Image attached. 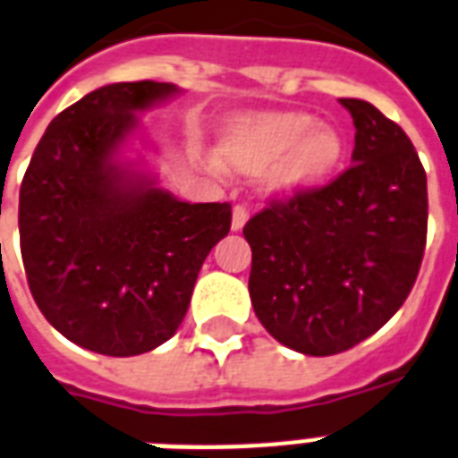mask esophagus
Listing matches in <instances>:
<instances>
[{
    "instance_id": "1",
    "label": "esophagus",
    "mask_w": 458,
    "mask_h": 458,
    "mask_svg": "<svg viewBox=\"0 0 458 458\" xmlns=\"http://www.w3.org/2000/svg\"><path fill=\"white\" fill-rule=\"evenodd\" d=\"M247 218H250V214H247V208L244 206H235L233 208V223H230V228L235 230H242L244 228V223H247Z\"/></svg>"
}]
</instances>
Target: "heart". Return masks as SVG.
<instances>
[{
	"label": "heart",
	"instance_id": "heart-1",
	"mask_svg": "<svg viewBox=\"0 0 458 458\" xmlns=\"http://www.w3.org/2000/svg\"><path fill=\"white\" fill-rule=\"evenodd\" d=\"M344 136L314 114H240L223 124L216 158L235 173H264V187L276 197H300L319 190L344 160Z\"/></svg>",
	"mask_w": 458,
	"mask_h": 458
}]
</instances>
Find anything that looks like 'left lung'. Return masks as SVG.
<instances>
[{
  "instance_id": "1",
  "label": "left lung",
  "mask_w": 458,
  "mask_h": 458,
  "mask_svg": "<svg viewBox=\"0 0 458 458\" xmlns=\"http://www.w3.org/2000/svg\"><path fill=\"white\" fill-rule=\"evenodd\" d=\"M353 165L334 182L250 218V298L293 351L336 355L392 319L413 288L428 235V177L411 139L375 105L341 98Z\"/></svg>"
}]
</instances>
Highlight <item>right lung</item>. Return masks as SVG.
<instances>
[{
  "label": "right lung",
  "instance_id": "add662e5",
  "mask_svg": "<svg viewBox=\"0 0 458 458\" xmlns=\"http://www.w3.org/2000/svg\"><path fill=\"white\" fill-rule=\"evenodd\" d=\"M174 83H110L50 122L19 194L21 257L45 319L93 353H148L180 329L230 204H190L122 160Z\"/></svg>",
  "mask_w": 458,
  "mask_h": 458
}]
</instances>
